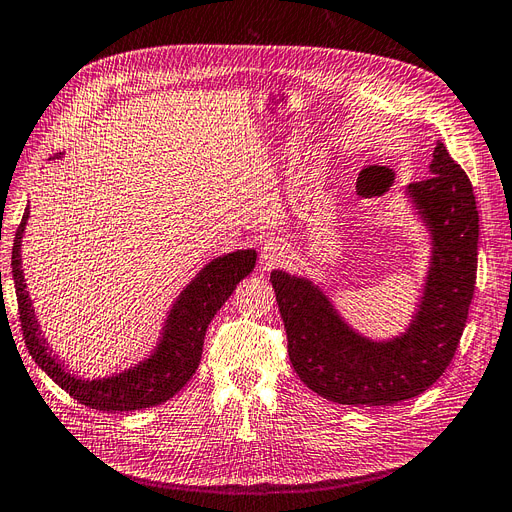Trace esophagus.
<instances>
[{
	"instance_id": "1",
	"label": "esophagus",
	"mask_w": 512,
	"mask_h": 512,
	"mask_svg": "<svg viewBox=\"0 0 512 512\" xmlns=\"http://www.w3.org/2000/svg\"><path fill=\"white\" fill-rule=\"evenodd\" d=\"M285 255H287V246L279 238H268L264 244H261V259H264L268 266L279 264Z\"/></svg>"
}]
</instances>
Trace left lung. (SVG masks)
Instances as JSON below:
<instances>
[{
  "label": "left lung",
  "instance_id": "left-lung-1",
  "mask_svg": "<svg viewBox=\"0 0 512 512\" xmlns=\"http://www.w3.org/2000/svg\"><path fill=\"white\" fill-rule=\"evenodd\" d=\"M427 180L407 195L431 229L433 259L420 311L403 337L373 343L347 328L306 279L274 270L270 281L302 382L341 405H390L418 397L455 358L478 266V210L472 182L437 141Z\"/></svg>",
  "mask_w": 512,
  "mask_h": 512
}]
</instances>
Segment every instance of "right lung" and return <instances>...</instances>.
I'll return each instance as SVG.
<instances>
[{"instance_id": "add662e5", "label": "right lung", "mask_w": 512, "mask_h": 512, "mask_svg": "<svg viewBox=\"0 0 512 512\" xmlns=\"http://www.w3.org/2000/svg\"><path fill=\"white\" fill-rule=\"evenodd\" d=\"M27 214L29 212L25 210L17 236H14L12 276L14 289H17L23 339L29 349V356L36 360L38 367L57 386H62L72 399L100 412H135L143 410V407L165 403L175 392H180L199 367L203 339H206V330L212 317L233 294L236 285L255 268V251H236L216 257L199 272L197 279L182 291L180 300L173 304L163 341H160L158 349L148 360L118 377L85 382V379L72 377L55 360V356L47 352V343L40 337L21 270L19 248Z\"/></svg>"}]
</instances>
